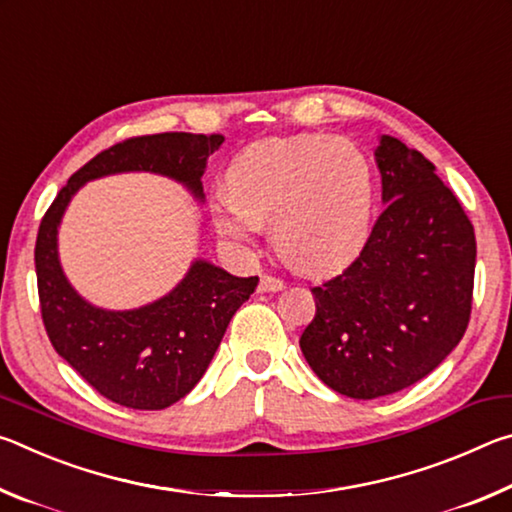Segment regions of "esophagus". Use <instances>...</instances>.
<instances>
[{
    "label": "esophagus",
    "mask_w": 512,
    "mask_h": 512,
    "mask_svg": "<svg viewBox=\"0 0 512 512\" xmlns=\"http://www.w3.org/2000/svg\"><path fill=\"white\" fill-rule=\"evenodd\" d=\"M282 289H284V282L275 275H262V280H259V291L262 293H273Z\"/></svg>",
    "instance_id": "obj_1"
}]
</instances>
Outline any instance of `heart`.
I'll list each match as a JSON object with an SVG mask.
<instances>
[{
  "label": "heart",
  "instance_id": "1",
  "mask_svg": "<svg viewBox=\"0 0 512 512\" xmlns=\"http://www.w3.org/2000/svg\"><path fill=\"white\" fill-rule=\"evenodd\" d=\"M225 187L228 196L210 205L216 232L253 246L262 228H273L277 250L302 273L343 266L368 237L372 169L343 137H266L232 160Z\"/></svg>",
  "mask_w": 512,
  "mask_h": 512
}]
</instances>
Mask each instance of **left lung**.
Returning <instances> with one entry per match:
<instances>
[{"mask_svg":"<svg viewBox=\"0 0 512 512\" xmlns=\"http://www.w3.org/2000/svg\"><path fill=\"white\" fill-rule=\"evenodd\" d=\"M384 212L359 257L311 289L316 316L300 336L332 391L375 400L413 386L463 339L472 311L470 219L420 151L381 135Z\"/></svg>","mask_w":512,"mask_h":512,"instance_id":"8db88e82","label":"left lung"}]
</instances>
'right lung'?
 Instances as JSON below:
<instances>
[{"label": "right lung", "instance_id": "add662e5", "mask_svg": "<svg viewBox=\"0 0 512 512\" xmlns=\"http://www.w3.org/2000/svg\"><path fill=\"white\" fill-rule=\"evenodd\" d=\"M221 144V135L194 133L119 142L76 171L40 221L36 275L49 341L94 391L119 406L160 411L192 391L210 366L230 318L257 289L259 277H235L196 259L178 287L151 305L128 311L94 307L74 291L60 266V219L88 180L110 173H160L203 201L207 158Z\"/></svg>", "mask_w": 512, "mask_h": 512}]
</instances>
